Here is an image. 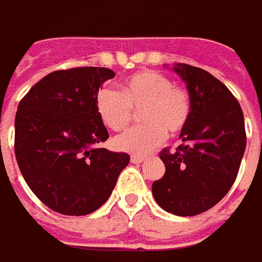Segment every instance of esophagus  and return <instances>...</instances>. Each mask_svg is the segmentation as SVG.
Instances as JSON below:
<instances>
[{"label":"esophagus","instance_id":"esophagus-1","mask_svg":"<svg viewBox=\"0 0 262 262\" xmlns=\"http://www.w3.org/2000/svg\"><path fill=\"white\" fill-rule=\"evenodd\" d=\"M132 164H142L145 161V157H139V155H133L130 158Z\"/></svg>","mask_w":262,"mask_h":262}]
</instances>
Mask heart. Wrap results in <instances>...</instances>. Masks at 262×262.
I'll return each mask as SVG.
<instances>
[{
	"label": "heart",
	"mask_w": 262,
	"mask_h": 262,
	"mask_svg": "<svg viewBox=\"0 0 262 262\" xmlns=\"http://www.w3.org/2000/svg\"><path fill=\"white\" fill-rule=\"evenodd\" d=\"M95 107L101 122L112 130H122L140 112L142 126L116 136L114 148L145 155L159 146L167 132L176 135L184 129L191 116L188 90L174 85L171 78L158 71H142L124 79L122 93L103 86L95 95Z\"/></svg>",
	"instance_id": "heart-1"
}]
</instances>
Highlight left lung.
Returning <instances> with one entry per match:
<instances>
[{
  "instance_id": "obj_1",
  "label": "left lung",
  "mask_w": 262,
  "mask_h": 262,
  "mask_svg": "<svg viewBox=\"0 0 262 262\" xmlns=\"http://www.w3.org/2000/svg\"><path fill=\"white\" fill-rule=\"evenodd\" d=\"M174 71L191 97V116L180 133L183 143L159 158L165 174L154 181L157 203L177 216L212 209L230 190L247 146L244 113L228 86L202 68L177 63Z\"/></svg>"
}]
</instances>
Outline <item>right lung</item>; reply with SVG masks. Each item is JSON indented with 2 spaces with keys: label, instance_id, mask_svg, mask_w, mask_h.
Returning a JSON list of instances; mask_svg holds the SVG:
<instances>
[{
  "label": "right lung",
  "instance_id": "1",
  "mask_svg": "<svg viewBox=\"0 0 262 262\" xmlns=\"http://www.w3.org/2000/svg\"><path fill=\"white\" fill-rule=\"evenodd\" d=\"M112 69L50 72L30 88L15 114L14 152L27 185L49 209L84 216L100 209L130 157L100 148L108 132L95 95Z\"/></svg>",
  "mask_w": 262,
  "mask_h": 262
}]
</instances>
